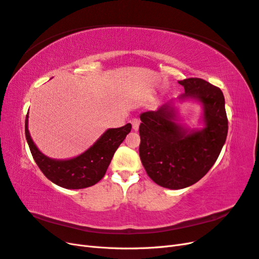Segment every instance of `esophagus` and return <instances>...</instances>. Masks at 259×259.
Here are the masks:
<instances>
[{
	"instance_id": "obj_1",
	"label": "esophagus",
	"mask_w": 259,
	"mask_h": 259,
	"mask_svg": "<svg viewBox=\"0 0 259 259\" xmlns=\"http://www.w3.org/2000/svg\"><path fill=\"white\" fill-rule=\"evenodd\" d=\"M132 124H133V128H134L135 131H138L139 124H140L139 119H137V117H135V119H133V120H132Z\"/></svg>"
}]
</instances>
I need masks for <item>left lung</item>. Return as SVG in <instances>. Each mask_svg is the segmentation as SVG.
Listing matches in <instances>:
<instances>
[{"mask_svg":"<svg viewBox=\"0 0 259 259\" xmlns=\"http://www.w3.org/2000/svg\"><path fill=\"white\" fill-rule=\"evenodd\" d=\"M178 83L185 89L179 101L193 99L202 105L204 127L190 130L178 123L174 100L140 114L139 126V156L148 176L159 186L174 190L195 184L207 173L228 133L221 89L198 77Z\"/></svg>","mask_w":259,"mask_h":259,"instance_id":"8db88e82","label":"left lung"}]
</instances>
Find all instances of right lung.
<instances>
[{"mask_svg":"<svg viewBox=\"0 0 259 259\" xmlns=\"http://www.w3.org/2000/svg\"><path fill=\"white\" fill-rule=\"evenodd\" d=\"M28 117L29 113L26 116L25 131L31 154L45 177L66 189H83L97 184L105 176L114 152L132 128L131 123L119 128H109L82 154L72 159L57 160L38 150L30 136Z\"/></svg>","mask_w":259,"mask_h":259,"instance_id":"add662e5","label":"right lung"}]
</instances>
